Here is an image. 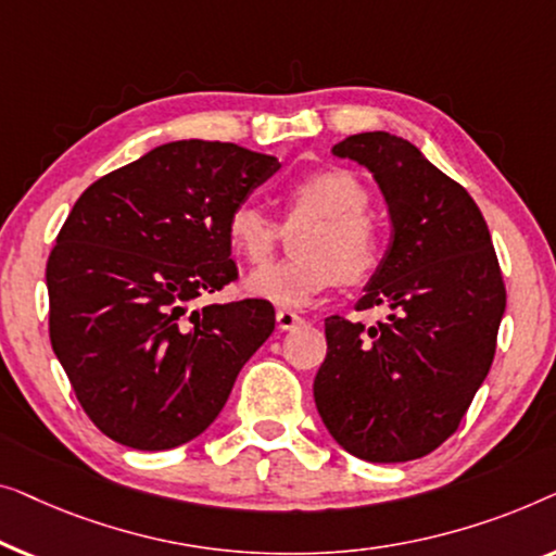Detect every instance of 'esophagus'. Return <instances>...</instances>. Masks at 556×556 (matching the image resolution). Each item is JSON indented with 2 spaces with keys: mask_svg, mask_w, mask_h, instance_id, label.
Returning a JSON list of instances; mask_svg holds the SVG:
<instances>
[{
  "mask_svg": "<svg viewBox=\"0 0 556 556\" xmlns=\"http://www.w3.org/2000/svg\"><path fill=\"white\" fill-rule=\"evenodd\" d=\"M300 325H304V317L296 315V312L277 309V327H279V330H296Z\"/></svg>",
  "mask_w": 556,
  "mask_h": 556,
  "instance_id": "obj_1",
  "label": "esophagus"
}]
</instances>
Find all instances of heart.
<instances>
[{
  "mask_svg": "<svg viewBox=\"0 0 556 556\" xmlns=\"http://www.w3.org/2000/svg\"><path fill=\"white\" fill-rule=\"evenodd\" d=\"M370 193L348 168L309 170L285 189L289 224L307 222L294 239V260L252 271L244 292L281 309L315 304L340 281L357 285L382 267L388 237L370 214ZM229 247L247 262L262 264L275 252L279 224L252 201L237 203L226 218Z\"/></svg>",
  "mask_w": 556,
  "mask_h": 556,
  "instance_id": "heart-1",
  "label": "heart"
}]
</instances>
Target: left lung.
Returning a JSON list of instances; mask_svg holds the SVG:
<instances>
[{"mask_svg":"<svg viewBox=\"0 0 556 556\" xmlns=\"http://www.w3.org/2000/svg\"><path fill=\"white\" fill-rule=\"evenodd\" d=\"M332 153L370 168L388 201L393 241L357 312L390 315L375 327L325 319L315 403L348 453L401 464L458 431L494 363L506 287L476 201L416 146L372 130Z\"/></svg>","mask_w":556,"mask_h":556,"instance_id":"obj_1","label":"left lung"}]
</instances>
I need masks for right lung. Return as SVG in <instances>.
Wrapping results in <instances>:
<instances>
[{"label":"right lung","mask_w":556,"mask_h":556,"mask_svg":"<svg viewBox=\"0 0 556 556\" xmlns=\"http://www.w3.org/2000/svg\"><path fill=\"white\" fill-rule=\"evenodd\" d=\"M275 170L237 143L176 140L75 201L47 260L50 342L108 438L138 451L197 438L275 330L264 300L189 312L239 279L226 218Z\"/></svg>","instance_id":"obj_1"}]
</instances>
